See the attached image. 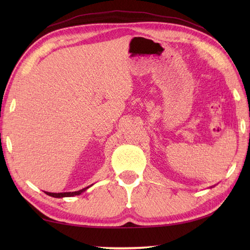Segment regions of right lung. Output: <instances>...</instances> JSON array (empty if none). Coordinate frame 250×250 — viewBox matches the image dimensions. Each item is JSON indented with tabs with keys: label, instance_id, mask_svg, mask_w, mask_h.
I'll use <instances>...</instances> for the list:
<instances>
[{
	"label": "right lung",
	"instance_id": "obj_1",
	"mask_svg": "<svg viewBox=\"0 0 250 250\" xmlns=\"http://www.w3.org/2000/svg\"><path fill=\"white\" fill-rule=\"evenodd\" d=\"M89 187L83 188L82 190L78 191H74V192H61V193H54V192H45L47 195H50L52 198H67V196H74V195H79L83 193V191H86Z\"/></svg>",
	"mask_w": 250,
	"mask_h": 250
}]
</instances>
